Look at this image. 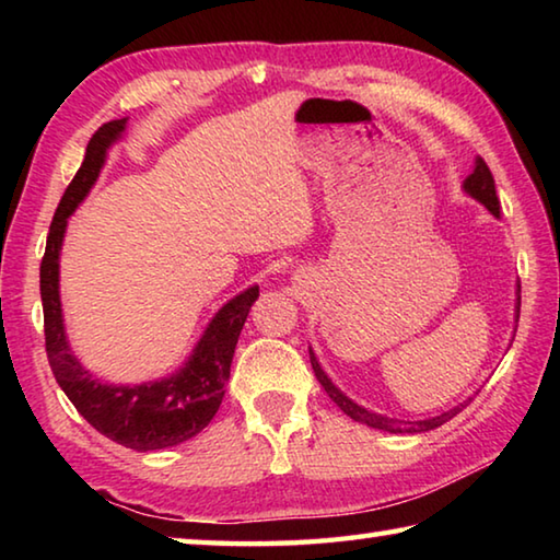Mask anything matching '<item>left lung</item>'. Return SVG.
I'll list each match as a JSON object with an SVG mask.
<instances>
[{
  "label": "left lung",
  "mask_w": 560,
  "mask_h": 560,
  "mask_svg": "<svg viewBox=\"0 0 560 560\" xmlns=\"http://www.w3.org/2000/svg\"><path fill=\"white\" fill-rule=\"evenodd\" d=\"M462 189L467 192L469 197H474V200L481 202L487 207V210L499 217V197H497V187H494V177H491V170L487 167V163L481 158L474 160V170L471 175H467V179L462 183ZM518 311H521V283L516 281V306H514V320L518 324ZM308 355H311V368H314V373L318 377V383L324 385V390L328 393L330 400H334L340 410H343L350 420H355L360 424H368V428L373 430H383V432H390V434H417V432H430L434 428H440V424L450 422L454 415H459L464 407H467L474 397H467V400L454 405L452 410L442 412L438 417H428V420H417V422H405V420H395V417H387V415H381V412H373L368 410V407L358 405L350 400V397L340 390V387L330 381V377L326 375L324 368H320L318 358L314 350L308 348Z\"/></svg>",
  "instance_id": "8db88e82"
}]
</instances>
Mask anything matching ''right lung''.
Masks as SVG:
<instances>
[{"label": "right lung", "instance_id": "obj_1", "mask_svg": "<svg viewBox=\"0 0 560 560\" xmlns=\"http://www.w3.org/2000/svg\"><path fill=\"white\" fill-rule=\"evenodd\" d=\"M126 122L128 118L110 120L93 132L86 158H83L71 185L66 187L59 210L54 214L39 273L44 334L46 355H49L56 383L61 385L75 410L83 415V420L122 447L153 452L192 440L212 422L222 405L226 381H230L236 340H240L252 303L259 296V287L254 283V287L226 301L202 330L189 358L167 377L138 385H116L101 381L81 365V360L73 355L63 326L59 291L63 234L69 226V217L96 185L101 170L106 165L108 150L126 132Z\"/></svg>", "mask_w": 560, "mask_h": 560}]
</instances>
